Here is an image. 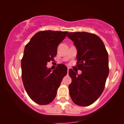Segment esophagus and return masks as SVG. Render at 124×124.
Masks as SVG:
<instances>
[{"instance_id":"obj_1","label":"esophagus","mask_w":124,"mask_h":124,"mask_svg":"<svg viewBox=\"0 0 124 124\" xmlns=\"http://www.w3.org/2000/svg\"><path fill=\"white\" fill-rule=\"evenodd\" d=\"M68 71H69V68H68V70H67V73L68 74Z\"/></svg>"}]
</instances>
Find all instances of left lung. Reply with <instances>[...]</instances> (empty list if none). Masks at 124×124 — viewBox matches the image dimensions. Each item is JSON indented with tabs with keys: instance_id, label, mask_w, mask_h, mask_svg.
<instances>
[{
	"instance_id": "obj_1",
	"label": "left lung",
	"mask_w": 124,
	"mask_h": 124,
	"mask_svg": "<svg viewBox=\"0 0 124 124\" xmlns=\"http://www.w3.org/2000/svg\"><path fill=\"white\" fill-rule=\"evenodd\" d=\"M67 37L73 41L77 49V67L82 71L78 74L72 69L69 85L72 101L80 106L92 104L101 95L108 76V56L101 38L85 32H70Z\"/></svg>"
}]
</instances>
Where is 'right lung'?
Here are the masks:
<instances>
[{
	"label": "right lung",
	"mask_w": 124,
	"mask_h": 124,
	"mask_svg": "<svg viewBox=\"0 0 124 124\" xmlns=\"http://www.w3.org/2000/svg\"><path fill=\"white\" fill-rule=\"evenodd\" d=\"M68 32L44 31L37 32L25 46L22 59V80L30 98L40 105L50 103L57 93L67 67L59 64L53 71L47 63L57 54L59 44Z\"/></svg>",
	"instance_id": "add662e5"
}]
</instances>
